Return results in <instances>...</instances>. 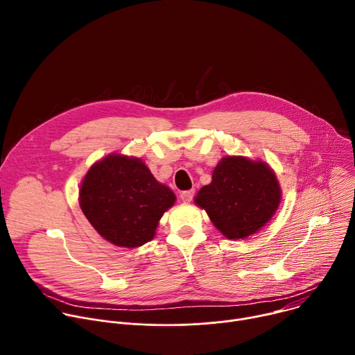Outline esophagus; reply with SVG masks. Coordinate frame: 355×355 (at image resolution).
Wrapping results in <instances>:
<instances>
[{"instance_id": "esophagus-1", "label": "esophagus", "mask_w": 355, "mask_h": 355, "mask_svg": "<svg viewBox=\"0 0 355 355\" xmlns=\"http://www.w3.org/2000/svg\"><path fill=\"white\" fill-rule=\"evenodd\" d=\"M193 193H195V191H193V189L182 191V192L180 193V198L182 199V202H191V200H192V198H193Z\"/></svg>"}]
</instances>
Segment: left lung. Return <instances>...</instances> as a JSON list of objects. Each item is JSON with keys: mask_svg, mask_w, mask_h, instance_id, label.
<instances>
[{"mask_svg": "<svg viewBox=\"0 0 355 355\" xmlns=\"http://www.w3.org/2000/svg\"><path fill=\"white\" fill-rule=\"evenodd\" d=\"M281 198L277 175L267 163L227 156L215 167L212 182L199 189L195 204L225 237L239 240L266 226Z\"/></svg>", "mask_w": 355, "mask_h": 355, "instance_id": "left-lung-1", "label": "left lung"}]
</instances>
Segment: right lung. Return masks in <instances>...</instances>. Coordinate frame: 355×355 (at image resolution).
I'll list each match as a JSON object with an SVG mask.
<instances>
[{"mask_svg": "<svg viewBox=\"0 0 355 355\" xmlns=\"http://www.w3.org/2000/svg\"><path fill=\"white\" fill-rule=\"evenodd\" d=\"M78 200L101 236L115 245L133 248L153 240L175 195L140 159L110 155L91 166L80 185Z\"/></svg>", "mask_w": 355, "mask_h": 355, "instance_id": "1", "label": "right lung"}]
</instances>
